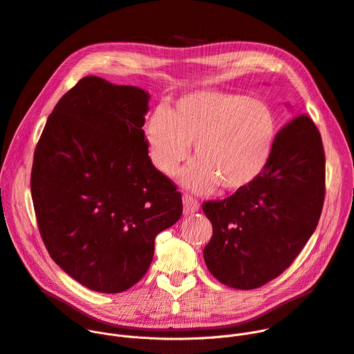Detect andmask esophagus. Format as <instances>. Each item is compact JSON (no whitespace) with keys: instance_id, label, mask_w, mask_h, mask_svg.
I'll return each instance as SVG.
<instances>
[{"instance_id":"obj_1","label":"esophagus","mask_w":354,"mask_h":354,"mask_svg":"<svg viewBox=\"0 0 354 354\" xmlns=\"http://www.w3.org/2000/svg\"><path fill=\"white\" fill-rule=\"evenodd\" d=\"M183 203H184V214L185 215L194 214L200 209V203L196 198H193L192 196H184Z\"/></svg>"}]
</instances>
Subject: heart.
<instances>
[{"instance_id": "heart-1", "label": "heart", "mask_w": 354, "mask_h": 354, "mask_svg": "<svg viewBox=\"0 0 354 354\" xmlns=\"http://www.w3.org/2000/svg\"><path fill=\"white\" fill-rule=\"evenodd\" d=\"M154 166L174 176L194 143L196 160L181 173L185 187L208 193L241 192L266 170L278 136L270 106L242 93L193 91L180 96L171 111L157 107L146 127Z\"/></svg>"}]
</instances>
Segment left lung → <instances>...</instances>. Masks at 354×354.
Listing matches in <instances>:
<instances>
[{"instance_id": "obj_1", "label": "left lung", "mask_w": 354, "mask_h": 354, "mask_svg": "<svg viewBox=\"0 0 354 354\" xmlns=\"http://www.w3.org/2000/svg\"><path fill=\"white\" fill-rule=\"evenodd\" d=\"M324 201V151L317 127L299 115L277 136L263 174L203 211L212 224L204 248L208 270L234 289H257L279 277L315 232Z\"/></svg>"}]
</instances>
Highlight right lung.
<instances>
[{
	"label": "right lung",
	"instance_id": "right-lung-1",
	"mask_svg": "<svg viewBox=\"0 0 354 354\" xmlns=\"http://www.w3.org/2000/svg\"><path fill=\"white\" fill-rule=\"evenodd\" d=\"M150 95L86 76L49 115L31 194L50 258L84 286L119 293L149 269L154 239L183 214L181 194L149 157Z\"/></svg>",
	"mask_w": 354,
	"mask_h": 354
}]
</instances>
